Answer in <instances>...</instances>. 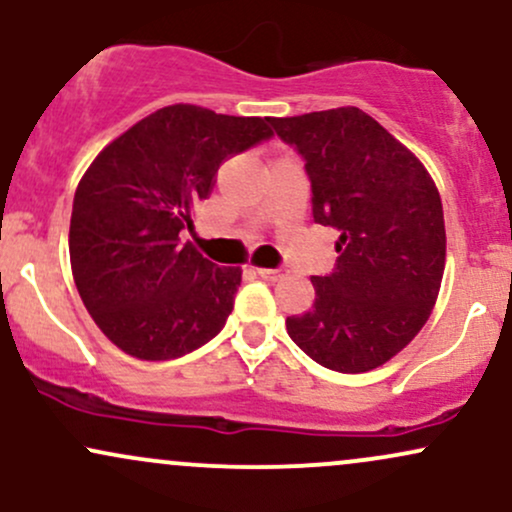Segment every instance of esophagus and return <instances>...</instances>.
<instances>
[{"label":"esophagus","mask_w":512,"mask_h":512,"mask_svg":"<svg viewBox=\"0 0 512 512\" xmlns=\"http://www.w3.org/2000/svg\"><path fill=\"white\" fill-rule=\"evenodd\" d=\"M255 272H257V276H262V279H267V281H276V279H281V276H284V269H267V267H257Z\"/></svg>","instance_id":"34e87169"}]
</instances>
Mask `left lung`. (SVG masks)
<instances>
[{
    "label": "left lung",
    "instance_id": "8db88e82",
    "mask_svg": "<svg viewBox=\"0 0 512 512\" xmlns=\"http://www.w3.org/2000/svg\"><path fill=\"white\" fill-rule=\"evenodd\" d=\"M301 154L313 219L339 231L337 264L313 276V310L286 320L320 366L366 373L426 325L445 269L443 204L407 146L358 108L269 117Z\"/></svg>",
    "mask_w": 512,
    "mask_h": 512
}]
</instances>
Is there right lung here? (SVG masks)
<instances>
[{"label":"right lung","mask_w":512,"mask_h":512,"mask_svg":"<svg viewBox=\"0 0 512 512\" xmlns=\"http://www.w3.org/2000/svg\"><path fill=\"white\" fill-rule=\"evenodd\" d=\"M269 117L168 105L108 144L74 195L69 260L105 337L129 356L168 361L214 339L231 315L238 267L182 243L228 156L274 137Z\"/></svg>","instance_id":"1"}]
</instances>
